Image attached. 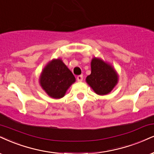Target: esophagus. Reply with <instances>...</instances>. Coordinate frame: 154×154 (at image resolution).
<instances>
[{
	"label": "esophagus",
	"instance_id": "34e87169",
	"mask_svg": "<svg viewBox=\"0 0 154 154\" xmlns=\"http://www.w3.org/2000/svg\"><path fill=\"white\" fill-rule=\"evenodd\" d=\"M77 80L78 82H82L83 80V76L82 75H78L77 77Z\"/></svg>",
	"mask_w": 154,
	"mask_h": 154
}]
</instances>
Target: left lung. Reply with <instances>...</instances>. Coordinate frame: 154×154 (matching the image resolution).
Segmentation results:
<instances>
[{
  "instance_id": "1",
  "label": "left lung",
  "mask_w": 154,
  "mask_h": 154,
  "mask_svg": "<svg viewBox=\"0 0 154 154\" xmlns=\"http://www.w3.org/2000/svg\"><path fill=\"white\" fill-rule=\"evenodd\" d=\"M91 74L86 82L99 95L107 94L118 82V74L115 69L102 59L94 57L91 62Z\"/></svg>"
}]
</instances>
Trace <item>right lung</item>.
<instances>
[{
  "instance_id": "right-lung-1",
  "label": "right lung",
  "mask_w": 154,
  "mask_h": 154,
  "mask_svg": "<svg viewBox=\"0 0 154 154\" xmlns=\"http://www.w3.org/2000/svg\"><path fill=\"white\" fill-rule=\"evenodd\" d=\"M75 82V77L61 59H54L47 65L40 77V86L48 96L60 99Z\"/></svg>"
}]
</instances>
